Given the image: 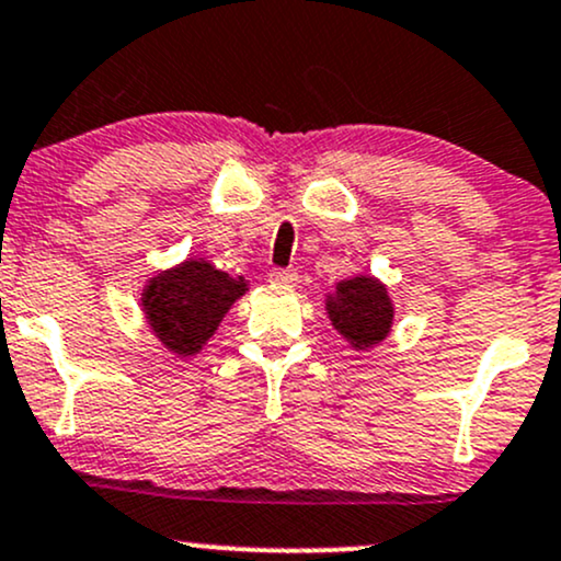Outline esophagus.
<instances>
[{
    "label": "esophagus",
    "mask_w": 561,
    "mask_h": 561,
    "mask_svg": "<svg viewBox=\"0 0 561 561\" xmlns=\"http://www.w3.org/2000/svg\"><path fill=\"white\" fill-rule=\"evenodd\" d=\"M268 276L271 282H276V285H287V287L298 285V271L295 268H271Z\"/></svg>",
    "instance_id": "34e87169"
}]
</instances>
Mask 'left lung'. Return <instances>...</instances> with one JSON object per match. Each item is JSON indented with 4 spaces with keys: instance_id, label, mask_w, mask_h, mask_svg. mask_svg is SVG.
I'll return each mask as SVG.
<instances>
[{
    "instance_id": "obj_1",
    "label": "left lung",
    "mask_w": 561,
    "mask_h": 561,
    "mask_svg": "<svg viewBox=\"0 0 561 561\" xmlns=\"http://www.w3.org/2000/svg\"><path fill=\"white\" fill-rule=\"evenodd\" d=\"M332 328L341 332L354 348H373L383 341L393 324V304L375 276H351L328 295Z\"/></svg>"
}]
</instances>
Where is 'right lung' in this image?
<instances>
[{"instance_id":"right-lung-1","label":"right lung","mask_w":561,"mask_h":561,"mask_svg":"<svg viewBox=\"0 0 561 561\" xmlns=\"http://www.w3.org/2000/svg\"><path fill=\"white\" fill-rule=\"evenodd\" d=\"M244 290V276L233 279L205 257H188L149 279L140 304L164 348L178 356H194Z\"/></svg>"}]
</instances>
